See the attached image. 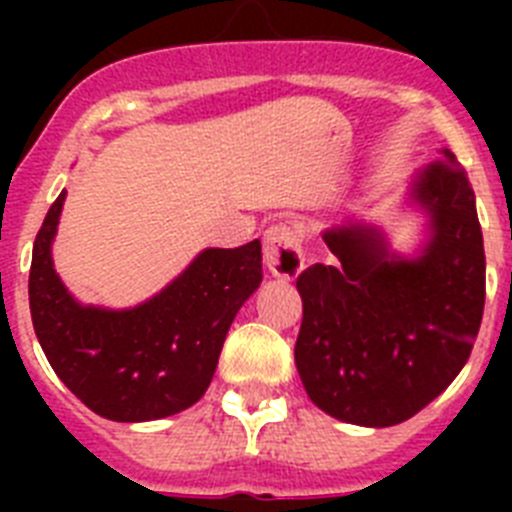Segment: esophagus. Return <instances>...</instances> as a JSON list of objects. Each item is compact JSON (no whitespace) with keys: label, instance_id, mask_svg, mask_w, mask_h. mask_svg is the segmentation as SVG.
<instances>
[{"label":"esophagus","instance_id":"34e87169","mask_svg":"<svg viewBox=\"0 0 512 512\" xmlns=\"http://www.w3.org/2000/svg\"><path fill=\"white\" fill-rule=\"evenodd\" d=\"M264 264L279 279H295L305 269L300 235L289 225L277 223L264 233Z\"/></svg>","mask_w":512,"mask_h":512}]
</instances>
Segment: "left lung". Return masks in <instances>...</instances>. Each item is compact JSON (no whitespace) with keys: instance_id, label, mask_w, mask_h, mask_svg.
Wrapping results in <instances>:
<instances>
[{"instance_id":"obj_1","label":"left lung","mask_w":512,"mask_h":512,"mask_svg":"<svg viewBox=\"0 0 512 512\" xmlns=\"http://www.w3.org/2000/svg\"><path fill=\"white\" fill-rule=\"evenodd\" d=\"M413 176L410 205L428 217L413 256L379 225L325 230L336 264L297 279L295 364L307 397L343 423L387 428L436 400L464 369L485 310V243L474 189L443 148Z\"/></svg>"}]
</instances>
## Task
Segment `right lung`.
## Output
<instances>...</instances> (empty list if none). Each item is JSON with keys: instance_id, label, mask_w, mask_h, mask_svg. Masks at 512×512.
<instances>
[{"instance_id": "right-lung-1", "label": "right lung", "mask_w": 512, "mask_h": 512, "mask_svg": "<svg viewBox=\"0 0 512 512\" xmlns=\"http://www.w3.org/2000/svg\"><path fill=\"white\" fill-rule=\"evenodd\" d=\"M66 192L38 230L30 264V315L45 359L89 410L117 423L192 408L215 374L235 312L259 289L261 243L205 248L151 300L125 310L81 305L53 269Z\"/></svg>"}]
</instances>
